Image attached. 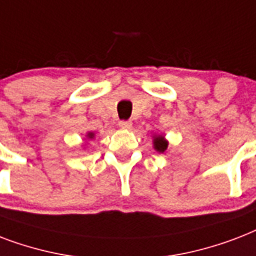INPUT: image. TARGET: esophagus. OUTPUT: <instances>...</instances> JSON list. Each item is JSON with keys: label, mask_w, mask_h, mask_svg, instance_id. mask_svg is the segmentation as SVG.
Instances as JSON below:
<instances>
[{"label": "esophagus", "mask_w": 256, "mask_h": 256, "mask_svg": "<svg viewBox=\"0 0 256 256\" xmlns=\"http://www.w3.org/2000/svg\"><path fill=\"white\" fill-rule=\"evenodd\" d=\"M118 126H120L122 130H130V128H132V122H126V120H122V122H118Z\"/></svg>", "instance_id": "34e87169"}]
</instances>
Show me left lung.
I'll use <instances>...</instances> for the list:
<instances>
[{"instance_id": "left-lung-1", "label": "left lung", "mask_w": 256, "mask_h": 256, "mask_svg": "<svg viewBox=\"0 0 256 256\" xmlns=\"http://www.w3.org/2000/svg\"><path fill=\"white\" fill-rule=\"evenodd\" d=\"M154 146H155V150H158L159 152H164V150H167L168 142H166L162 136H156V138H154Z\"/></svg>"}]
</instances>
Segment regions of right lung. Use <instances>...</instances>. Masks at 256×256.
<instances>
[{"mask_svg":"<svg viewBox=\"0 0 256 256\" xmlns=\"http://www.w3.org/2000/svg\"><path fill=\"white\" fill-rule=\"evenodd\" d=\"M88 138H93V134H88Z\"/></svg>","mask_w":256,"mask_h":256,"instance_id":"obj_1","label":"right lung"}]
</instances>
